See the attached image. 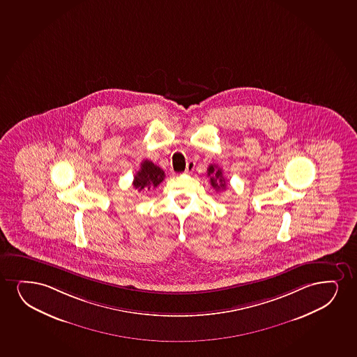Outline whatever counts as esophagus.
Returning a JSON list of instances; mask_svg holds the SVG:
<instances>
[{"label":"esophagus","mask_w":357,"mask_h":357,"mask_svg":"<svg viewBox=\"0 0 357 357\" xmlns=\"http://www.w3.org/2000/svg\"><path fill=\"white\" fill-rule=\"evenodd\" d=\"M195 162L193 160H190V162H187V167H185V174H192L193 170H195Z\"/></svg>","instance_id":"esophagus-1"}]
</instances>
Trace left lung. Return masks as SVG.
Here are the masks:
<instances>
[{
    "mask_svg": "<svg viewBox=\"0 0 357 357\" xmlns=\"http://www.w3.org/2000/svg\"><path fill=\"white\" fill-rule=\"evenodd\" d=\"M208 176L210 177V183L217 192L226 190V178L223 177V172L217 165L211 164L208 167Z\"/></svg>",
    "mask_w": 357,
    "mask_h": 357,
    "instance_id": "1",
    "label": "left lung"
}]
</instances>
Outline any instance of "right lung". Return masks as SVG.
Wrapping results in <instances>:
<instances>
[{"instance_id":"1","label":"right lung","mask_w":357,"mask_h":357,"mask_svg":"<svg viewBox=\"0 0 357 357\" xmlns=\"http://www.w3.org/2000/svg\"><path fill=\"white\" fill-rule=\"evenodd\" d=\"M164 177H165V174H164L162 169L157 167L151 160L146 159V160L141 162L140 170L136 172L132 185L139 192H141V190L144 192V190H149L151 188H155L164 180Z\"/></svg>"}]
</instances>
